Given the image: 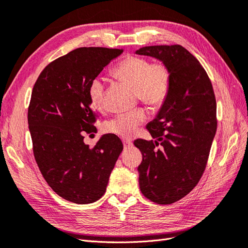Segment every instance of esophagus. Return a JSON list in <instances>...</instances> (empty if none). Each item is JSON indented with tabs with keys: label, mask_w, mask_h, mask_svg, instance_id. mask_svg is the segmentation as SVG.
I'll return each mask as SVG.
<instances>
[{
	"label": "esophagus",
	"mask_w": 248,
	"mask_h": 248,
	"mask_svg": "<svg viewBox=\"0 0 248 248\" xmlns=\"http://www.w3.org/2000/svg\"><path fill=\"white\" fill-rule=\"evenodd\" d=\"M123 144H124V147H125V148H127V147H130L131 145H133V143H131L130 140L125 139V140H123Z\"/></svg>",
	"instance_id": "34e87169"
}]
</instances>
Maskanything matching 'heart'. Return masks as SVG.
Here are the masks:
<instances>
[{
	"label": "heart",
	"instance_id": "b5f03b06",
	"mask_svg": "<svg viewBox=\"0 0 248 248\" xmlns=\"http://www.w3.org/2000/svg\"><path fill=\"white\" fill-rule=\"evenodd\" d=\"M112 73L136 88L137 96L152 107H160L166 102L170 89V71L163 62H151L145 57L130 56L120 62L112 69ZM105 84L100 78L90 82L89 98L93 107L103 106ZM146 119L144 108L122 113L106 124V131L124 138L131 137L138 126Z\"/></svg>",
	"mask_w": 248,
	"mask_h": 248
}]
</instances>
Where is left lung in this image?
Masks as SVG:
<instances>
[{
	"label": "left lung",
	"instance_id": "obj_1",
	"mask_svg": "<svg viewBox=\"0 0 248 248\" xmlns=\"http://www.w3.org/2000/svg\"><path fill=\"white\" fill-rule=\"evenodd\" d=\"M136 54L161 60L170 71L169 95L146 126L155 141L134 142L142 153V194L169 205L189 194L206 169L217 127L216 95L205 69L184 46H144Z\"/></svg>",
	"mask_w": 248,
	"mask_h": 248
}]
</instances>
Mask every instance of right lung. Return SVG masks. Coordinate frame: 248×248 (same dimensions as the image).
<instances>
[{
    "mask_svg": "<svg viewBox=\"0 0 248 248\" xmlns=\"http://www.w3.org/2000/svg\"><path fill=\"white\" fill-rule=\"evenodd\" d=\"M123 49L79 47L48 63L32 88L27 121L35 160L47 185L60 197L91 203L106 191L122 141L104 135L92 148L85 134L96 133L90 82Z\"/></svg>",
    "mask_w": 248,
    "mask_h": 248,
    "instance_id": "right-lung-1",
    "label": "right lung"
}]
</instances>
